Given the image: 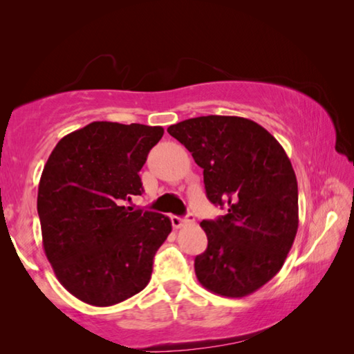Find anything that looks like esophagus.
<instances>
[{
	"mask_svg": "<svg viewBox=\"0 0 354 354\" xmlns=\"http://www.w3.org/2000/svg\"><path fill=\"white\" fill-rule=\"evenodd\" d=\"M192 221H194V215L192 214L185 215V217H178V215H173L171 217V225L175 230H178V227H183L184 225H189V223H192Z\"/></svg>",
	"mask_w": 354,
	"mask_h": 354,
	"instance_id": "obj_1",
	"label": "esophagus"
}]
</instances>
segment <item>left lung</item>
Instances as JSON below:
<instances>
[{
  "instance_id": "obj_1",
  "label": "left lung",
  "mask_w": 354,
  "mask_h": 354,
  "mask_svg": "<svg viewBox=\"0 0 354 354\" xmlns=\"http://www.w3.org/2000/svg\"><path fill=\"white\" fill-rule=\"evenodd\" d=\"M167 131L203 169L209 201L227 209L200 223L207 248L195 257L196 278L217 295L247 297L281 270L295 241L298 185L290 160L267 129L243 117H196Z\"/></svg>"
}]
</instances>
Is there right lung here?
<instances>
[{
  "mask_svg": "<svg viewBox=\"0 0 354 354\" xmlns=\"http://www.w3.org/2000/svg\"><path fill=\"white\" fill-rule=\"evenodd\" d=\"M162 136L160 127L93 122L62 137L46 160L41 242L59 283L84 303L112 306L149 283L171 221L123 201L142 195L139 171Z\"/></svg>",
  "mask_w": 354,
  "mask_h": 354,
  "instance_id": "obj_1",
  "label": "right lung"
}]
</instances>
